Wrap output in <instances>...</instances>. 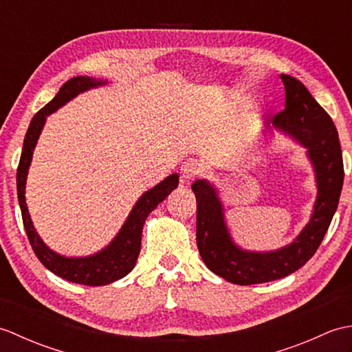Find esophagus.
<instances>
[{"label": "esophagus", "instance_id": "1", "mask_svg": "<svg viewBox=\"0 0 352 352\" xmlns=\"http://www.w3.org/2000/svg\"><path fill=\"white\" fill-rule=\"evenodd\" d=\"M180 170L186 180H192V178H195L197 175L201 174V170H203V164H201L197 159H188L186 162H183Z\"/></svg>", "mask_w": 352, "mask_h": 352}]
</instances>
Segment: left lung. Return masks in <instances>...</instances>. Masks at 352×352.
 Returning a JSON list of instances; mask_svg holds the SVG:
<instances>
[{
    "mask_svg": "<svg viewBox=\"0 0 352 352\" xmlns=\"http://www.w3.org/2000/svg\"><path fill=\"white\" fill-rule=\"evenodd\" d=\"M286 91L284 110L265 122L307 149L315 170L318 195L309 222L292 243L275 251H248L239 246L226 221L218 189L207 180H197V245L206 266L233 284L280 280L294 274L313 257L338 210L343 186V160L339 134L330 115L319 106L300 80L281 74Z\"/></svg>",
    "mask_w": 352,
    "mask_h": 352,
    "instance_id": "1",
    "label": "left lung"
}]
</instances>
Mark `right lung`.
<instances>
[{
    "label": "right lung",
    "mask_w": 352,
    "mask_h": 352,
    "mask_svg": "<svg viewBox=\"0 0 352 352\" xmlns=\"http://www.w3.org/2000/svg\"><path fill=\"white\" fill-rule=\"evenodd\" d=\"M104 85H107V80H100L94 77H74L66 81L54 98L42 110L37 111L33 116L32 122H30L16 174L18 201L22 213V222H24V228L27 231L30 245H32L36 257L52 274H56L60 278H65L71 283L85 284V286H106V284L124 278L126 274L133 271L140 252L142 228H144L148 214L162 201L166 199L172 190L178 188V177H180L178 174H172L157 186H154L153 189L146 190L131 208L129 218H126L113 241L98 252L85 257H66L52 251L42 241V237L33 226L32 218H30L28 207L25 203L27 175L30 164H32L36 144L39 140L45 122H47V118L51 113H54L57 109L65 106L72 98H76L77 95L89 91V89H95Z\"/></svg>",
    "instance_id": "1"
}]
</instances>
